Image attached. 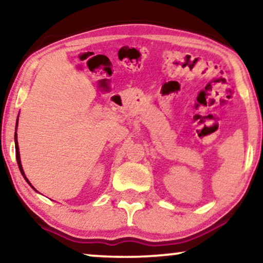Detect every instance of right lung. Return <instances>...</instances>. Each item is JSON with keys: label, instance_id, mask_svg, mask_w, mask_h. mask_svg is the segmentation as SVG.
<instances>
[{"label": "right lung", "instance_id": "add662e5", "mask_svg": "<svg viewBox=\"0 0 263 263\" xmlns=\"http://www.w3.org/2000/svg\"><path fill=\"white\" fill-rule=\"evenodd\" d=\"M17 121H19V116H17V120H16V125H15V135H14V141H15V153H16V161H17V166H19V168H20V172H21V175L24 176V178L26 179V182L28 183V184H30V185L32 186V188H33V185L31 184L30 181H28L26 176H25V172H24L23 165H21V160H20V153H19V145H17V134H16V129H17ZM33 189H34V188H33ZM34 190H35V189H34ZM35 192H37V190H35Z\"/></svg>", "mask_w": 263, "mask_h": 263}]
</instances>
